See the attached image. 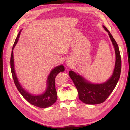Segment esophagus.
<instances>
[{
	"instance_id": "esophagus-1",
	"label": "esophagus",
	"mask_w": 130,
	"mask_h": 130,
	"mask_svg": "<svg viewBox=\"0 0 130 130\" xmlns=\"http://www.w3.org/2000/svg\"><path fill=\"white\" fill-rule=\"evenodd\" d=\"M73 63L72 60H71L70 59H68L67 60H66V65L67 66H68V67H70Z\"/></svg>"
}]
</instances>
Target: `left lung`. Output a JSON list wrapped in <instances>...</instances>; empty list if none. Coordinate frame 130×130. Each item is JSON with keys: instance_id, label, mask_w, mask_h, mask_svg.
<instances>
[{"instance_id": "1", "label": "left lung", "mask_w": 130, "mask_h": 130, "mask_svg": "<svg viewBox=\"0 0 130 130\" xmlns=\"http://www.w3.org/2000/svg\"><path fill=\"white\" fill-rule=\"evenodd\" d=\"M103 27L108 33L115 48L116 62L113 73L112 76L103 83L93 84L73 71L70 70L69 72V75L72 79L78 90L80 100L88 104H96L104 102L113 92L120 77L121 58L119 48L111 33L106 27L104 26Z\"/></svg>"}]
</instances>
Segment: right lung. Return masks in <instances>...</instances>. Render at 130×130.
<instances>
[{
    "instance_id": "1",
    "label": "right lung",
    "mask_w": 130,
    "mask_h": 130,
    "mask_svg": "<svg viewBox=\"0 0 130 130\" xmlns=\"http://www.w3.org/2000/svg\"><path fill=\"white\" fill-rule=\"evenodd\" d=\"M21 31L22 30L19 31L17 36L16 37L13 46L12 54H11L10 57V68L14 82L15 86L17 88L18 90L19 91V92L21 94V95L29 103H31V104L37 107L45 108L51 106V105L53 104L56 101L57 95L55 85V78H56V75L59 73L62 72V71L65 70V68L62 65H61L55 67L51 70L48 75L47 80V88L45 92L42 94L34 95L28 93L25 89H24L22 87L21 85V84H19L18 79L17 78L14 69V57L13 51L17 43L18 42L19 35L21 34Z\"/></svg>"
}]
</instances>
